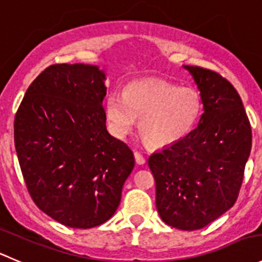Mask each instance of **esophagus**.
<instances>
[{"label":"esophagus","instance_id":"1","mask_svg":"<svg viewBox=\"0 0 262 262\" xmlns=\"http://www.w3.org/2000/svg\"><path fill=\"white\" fill-rule=\"evenodd\" d=\"M134 155H135V160H136L137 164H144V163H145V157L141 154V152H140V151H135Z\"/></svg>","mask_w":262,"mask_h":262}]
</instances>
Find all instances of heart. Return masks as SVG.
<instances>
[{
    "label": "heart",
    "instance_id": "heart-1",
    "mask_svg": "<svg viewBox=\"0 0 262 262\" xmlns=\"http://www.w3.org/2000/svg\"><path fill=\"white\" fill-rule=\"evenodd\" d=\"M201 110L203 102L195 89L157 79L130 82L125 94L112 92L105 99V112L116 135L125 136L140 118V134L154 147L168 146L187 136Z\"/></svg>",
    "mask_w": 262,
    "mask_h": 262
}]
</instances>
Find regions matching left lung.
Returning <instances> with one entry per match:
<instances>
[{
    "label": "left lung",
    "mask_w": 262,
    "mask_h": 262,
    "mask_svg": "<svg viewBox=\"0 0 262 262\" xmlns=\"http://www.w3.org/2000/svg\"><path fill=\"white\" fill-rule=\"evenodd\" d=\"M204 111L198 127L147 160L158 213L182 230L206 227L232 208L243 182L252 131L239 94L213 70L187 66Z\"/></svg>",
    "instance_id": "1"
}]
</instances>
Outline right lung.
I'll return each mask as SVG.
<instances>
[{"instance_id":"1","label":"right lung","mask_w":262,"mask_h":262,"mask_svg":"<svg viewBox=\"0 0 262 262\" xmlns=\"http://www.w3.org/2000/svg\"><path fill=\"white\" fill-rule=\"evenodd\" d=\"M104 79L93 64H52L30 84L15 115V147L28 192L66 227L107 222L134 169L130 147L105 127Z\"/></svg>"}]
</instances>
